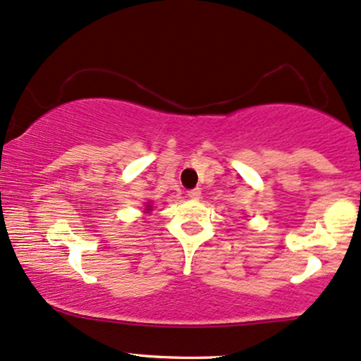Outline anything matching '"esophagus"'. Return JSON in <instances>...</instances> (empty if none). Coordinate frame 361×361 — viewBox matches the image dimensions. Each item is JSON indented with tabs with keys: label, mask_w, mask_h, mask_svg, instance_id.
Segmentation results:
<instances>
[{
	"label": "esophagus",
	"mask_w": 361,
	"mask_h": 361,
	"mask_svg": "<svg viewBox=\"0 0 361 361\" xmlns=\"http://www.w3.org/2000/svg\"><path fill=\"white\" fill-rule=\"evenodd\" d=\"M188 195H189L190 199H199V197H201V189H199V188L190 189L189 192H188Z\"/></svg>",
	"instance_id": "34e87169"
}]
</instances>
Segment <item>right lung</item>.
Returning <instances> with one entry per match:
<instances>
[{
	"label": "right lung",
	"mask_w": 361,
	"mask_h": 361,
	"mask_svg": "<svg viewBox=\"0 0 361 361\" xmlns=\"http://www.w3.org/2000/svg\"><path fill=\"white\" fill-rule=\"evenodd\" d=\"M152 211V206H150V204H145V209H144V212H150Z\"/></svg>",
	"instance_id": "obj_1"
}]
</instances>
